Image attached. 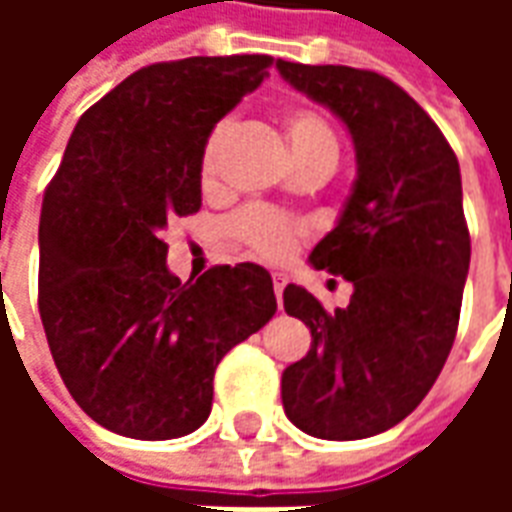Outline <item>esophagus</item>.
<instances>
[{"mask_svg": "<svg viewBox=\"0 0 512 512\" xmlns=\"http://www.w3.org/2000/svg\"><path fill=\"white\" fill-rule=\"evenodd\" d=\"M271 279H274V293H277V299H282V290H285V285H288V277H285V274H279V271H274Z\"/></svg>", "mask_w": 512, "mask_h": 512, "instance_id": "1", "label": "esophagus"}]
</instances>
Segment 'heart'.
<instances>
[{
  "mask_svg": "<svg viewBox=\"0 0 512 512\" xmlns=\"http://www.w3.org/2000/svg\"><path fill=\"white\" fill-rule=\"evenodd\" d=\"M282 123H285L290 150H293V158L299 167L321 164V167L334 169L340 147H337V136H334L332 126L326 123L321 112H315L312 106H290L282 117ZM230 131H233V120L224 117L208 131L205 142H202L200 178L205 186H211L216 180L219 158H222L224 142H227ZM230 233L252 255L266 257V260H285L299 244L301 227L279 211L252 205V208L235 213L233 222H230Z\"/></svg>",
  "mask_w": 512,
  "mask_h": 512,
  "instance_id": "b5f03b06",
  "label": "heart"
}]
</instances>
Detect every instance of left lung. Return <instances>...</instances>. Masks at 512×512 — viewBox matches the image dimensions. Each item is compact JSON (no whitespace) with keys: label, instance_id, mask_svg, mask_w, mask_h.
I'll return each mask as SVG.
<instances>
[{"label":"left lung","instance_id":"left-lung-1","mask_svg":"<svg viewBox=\"0 0 512 512\" xmlns=\"http://www.w3.org/2000/svg\"><path fill=\"white\" fill-rule=\"evenodd\" d=\"M277 71L329 106L356 150L354 191L310 255L354 296L326 312L285 288V312L310 326L312 345L282 373V406L315 439H367L422 403L455 343L472 257L461 167L428 112L381 73L288 60Z\"/></svg>","mask_w":512,"mask_h":512}]
</instances>
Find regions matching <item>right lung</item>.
I'll return each mask as SVG.
<instances>
[{
	"label": "right lung",
	"mask_w": 512,
	"mask_h": 512,
	"mask_svg": "<svg viewBox=\"0 0 512 512\" xmlns=\"http://www.w3.org/2000/svg\"><path fill=\"white\" fill-rule=\"evenodd\" d=\"M274 60L156 62L76 123L40 211L38 310L54 365L87 417L164 441L211 414L213 373L277 312L263 266L180 282L161 233L202 205V142Z\"/></svg>",
	"instance_id": "1"
}]
</instances>
